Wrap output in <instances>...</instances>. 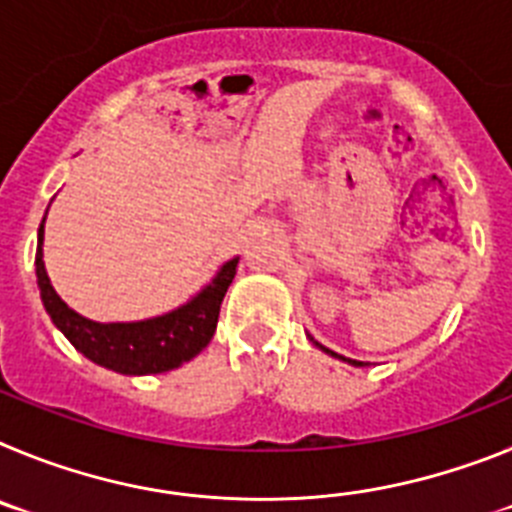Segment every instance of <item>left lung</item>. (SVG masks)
Listing matches in <instances>:
<instances>
[{"label":"left lung","mask_w":512,"mask_h":512,"mask_svg":"<svg viewBox=\"0 0 512 512\" xmlns=\"http://www.w3.org/2000/svg\"><path fill=\"white\" fill-rule=\"evenodd\" d=\"M312 343H315V346H320L318 341H312ZM320 348H323L325 354H330V356H338V354H333V351H328V348H325V346H320ZM338 359H343V356H338ZM343 361H348V364H354V366H364V364H361V361H354V359H343Z\"/></svg>","instance_id":"obj_1"}]
</instances>
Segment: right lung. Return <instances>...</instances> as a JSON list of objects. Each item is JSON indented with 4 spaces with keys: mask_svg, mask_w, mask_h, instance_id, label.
Wrapping results in <instances>:
<instances>
[{
    "mask_svg": "<svg viewBox=\"0 0 512 512\" xmlns=\"http://www.w3.org/2000/svg\"><path fill=\"white\" fill-rule=\"evenodd\" d=\"M43 223L38 230V253H35L40 300L56 328L87 359L120 374H161L194 359L210 343L238 259L228 261L200 295L169 315L140 320V323H94L71 310L51 287L43 264Z\"/></svg>",
    "mask_w": 512,
    "mask_h": 512,
    "instance_id": "add662e5",
    "label": "right lung"
}]
</instances>
